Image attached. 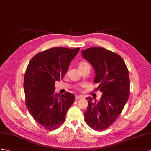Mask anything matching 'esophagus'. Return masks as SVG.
<instances>
[{
	"mask_svg": "<svg viewBox=\"0 0 151 151\" xmlns=\"http://www.w3.org/2000/svg\"><path fill=\"white\" fill-rule=\"evenodd\" d=\"M75 98H76V100L80 99H82L83 98V96H75Z\"/></svg>",
	"mask_w": 151,
	"mask_h": 151,
	"instance_id": "obj_1",
	"label": "esophagus"
}]
</instances>
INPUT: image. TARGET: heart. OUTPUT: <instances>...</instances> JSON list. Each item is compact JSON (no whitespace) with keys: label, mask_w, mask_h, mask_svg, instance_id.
Instances as JSON below:
<instances>
[{"label":"heart","mask_w":151,"mask_h":151,"mask_svg":"<svg viewBox=\"0 0 151 151\" xmlns=\"http://www.w3.org/2000/svg\"><path fill=\"white\" fill-rule=\"evenodd\" d=\"M86 64H88V63H86V62H82V63H81L80 64V65H79V67H80V66H82V65H86Z\"/></svg>","instance_id":"b5f03b06"}]
</instances>
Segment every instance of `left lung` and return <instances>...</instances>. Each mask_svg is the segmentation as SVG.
I'll return each mask as SVG.
<instances>
[{
  "mask_svg": "<svg viewBox=\"0 0 151 151\" xmlns=\"http://www.w3.org/2000/svg\"><path fill=\"white\" fill-rule=\"evenodd\" d=\"M82 55L95 70L94 82L102 92L100 100H88L85 121L96 131L107 129L117 119L129 96L128 69L122 58L118 54L101 47L83 50Z\"/></svg>",
  "mask_w": 151,
  "mask_h": 151,
  "instance_id": "8db88e82",
  "label": "left lung"
}]
</instances>
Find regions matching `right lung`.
<instances>
[{"label":"right lung","instance_id":"1","mask_svg":"<svg viewBox=\"0 0 151 151\" xmlns=\"http://www.w3.org/2000/svg\"><path fill=\"white\" fill-rule=\"evenodd\" d=\"M79 50L50 48L34 55L27 68L24 82L26 106L34 120L49 131L63 124L75 101V96L70 92L55 93V82L63 78Z\"/></svg>","mask_w":151,"mask_h":151}]
</instances>
